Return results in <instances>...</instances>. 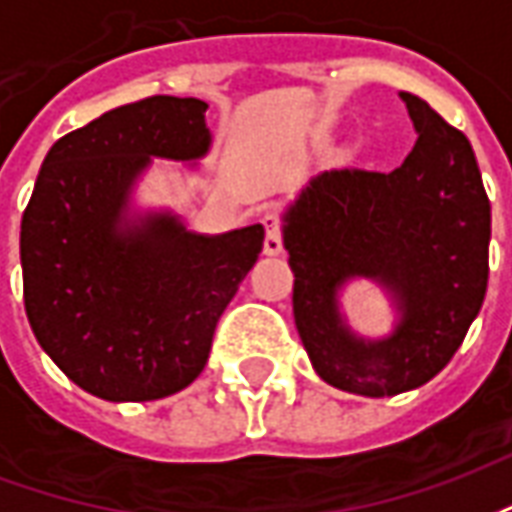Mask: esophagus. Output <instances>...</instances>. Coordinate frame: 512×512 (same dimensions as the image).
Returning a JSON list of instances; mask_svg holds the SVG:
<instances>
[{"label":"esophagus","mask_w":512,"mask_h":512,"mask_svg":"<svg viewBox=\"0 0 512 512\" xmlns=\"http://www.w3.org/2000/svg\"><path fill=\"white\" fill-rule=\"evenodd\" d=\"M260 222L266 227V241H263V252L266 255H279L282 252V216L279 213H263Z\"/></svg>","instance_id":"34e87169"}]
</instances>
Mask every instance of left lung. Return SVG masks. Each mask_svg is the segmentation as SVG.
<instances>
[{
	"label": "left lung",
	"instance_id": "8db88e82",
	"mask_svg": "<svg viewBox=\"0 0 512 512\" xmlns=\"http://www.w3.org/2000/svg\"><path fill=\"white\" fill-rule=\"evenodd\" d=\"M417 142L392 172L334 169L312 180L285 216L293 318L315 373L365 397L400 395L447 367L483 307L491 202L469 139L422 98L400 93ZM381 281L401 323L386 341H359L336 290Z\"/></svg>",
	"mask_w": 512,
	"mask_h": 512
}]
</instances>
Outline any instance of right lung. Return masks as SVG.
Masks as SVG:
<instances>
[{
  "instance_id": "add662e5",
  "label": "right lung",
  "mask_w": 512,
  "mask_h": 512,
  "mask_svg": "<svg viewBox=\"0 0 512 512\" xmlns=\"http://www.w3.org/2000/svg\"><path fill=\"white\" fill-rule=\"evenodd\" d=\"M200 98L150 95L51 145L21 219L24 310L73 384L112 403L180 392L263 249V224L189 233L169 213L128 222L150 158L194 161L211 134Z\"/></svg>"
}]
</instances>
